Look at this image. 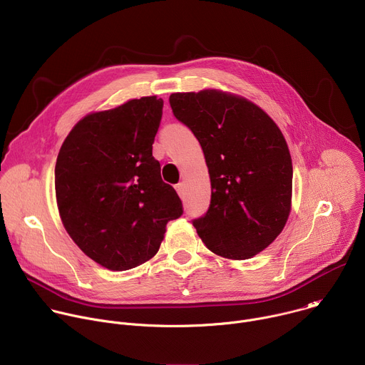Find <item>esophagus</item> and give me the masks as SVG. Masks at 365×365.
<instances>
[{"mask_svg": "<svg viewBox=\"0 0 365 365\" xmlns=\"http://www.w3.org/2000/svg\"><path fill=\"white\" fill-rule=\"evenodd\" d=\"M175 189H176V192L182 196L183 195V183H178L176 186H175Z\"/></svg>", "mask_w": 365, "mask_h": 365, "instance_id": "obj_1", "label": "esophagus"}]
</instances>
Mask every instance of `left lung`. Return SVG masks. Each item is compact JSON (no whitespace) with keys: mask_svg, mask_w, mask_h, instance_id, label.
<instances>
[{"mask_svg":"<svg viewBox=\"0 0 365 365\" xmlns=\"http://www.w3.org/2000/svg\"><path fill=\"white\" fill-rule=\"evenodd\" d=\"M175 117L197 138L211 203L193 227L212 252L247 259L267 248L290 214L293 168L276 123L251 101L217 91L178 92Z\"/></svg>","mask_w":365,"mask_h":365,"instance_id":"left-lung-1","label":"left lung"}]
</instances>
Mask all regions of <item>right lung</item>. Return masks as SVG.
<instances>
[{"mask_svg":"<svg viewBox=\"0 0 365 365\" xmlns=\"http://www.w3.org/2000/svg\"><path fill=\"white\" fill-rule=\"evenodd\" d=\"M162 114V98L131 99L82 118L61 147L55 187L62 222L108 270H130L154 257L166 224L183 214L153 158Z\"/></svg>","mask_w":365,"mask_h":365,"instance_id":"1","label":"right lung"}]
</instances>
